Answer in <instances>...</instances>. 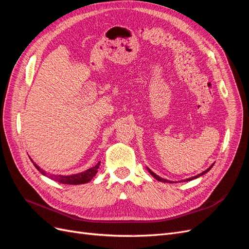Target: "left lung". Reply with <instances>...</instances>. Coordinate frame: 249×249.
I'll return each instance as SVG.
<instances>
[{"instance_id": "left-lung-1", "label": "left lung", "mask_w": 249, "mask_h": 249, "mask_svg": "<svg viewBox=\"0 0 249 249\" xmlns=\"http://www.w3.org/2000/svg\"><path fill=\"white\" fill-rule=\"evenodd\" d=\"M213 165L214 164H212V165H211V166L207 169V170H205V171H203V172H201L200 173V175H197V176H195V177H192V178H187L186 180H192V179H194V178H198V177H200V176H202V175H205V173H207L211 168H212L213 167ZM148 171H149V173H150V175H152L156 179H158V180H160V182H164V183H166V182H168V180L167 179H164V178H160L159 176H157L156 175V173H154L152 170H150V169H148ZM170 183V182H169ZM172 183V182H171Z\"/></svg>"}]
</instances>
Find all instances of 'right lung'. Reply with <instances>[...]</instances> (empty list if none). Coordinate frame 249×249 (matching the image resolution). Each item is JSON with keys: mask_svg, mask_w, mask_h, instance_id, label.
<instances>
[{"mask_svg": "<svg viewBox=\"0 0 249 249\" xmlns=\"http://www.w3.org/2000/svg\"><path fill=\"white\" fill-rule=\"evenodd\" d=\"M33 164H34V166L37 169H38L43 176L50 178L53 180H56V182H59V183H61V184H66V185H80V184L88 183L89 180H91L92 178L96 175L97 168H99V166H100V162H99V163L95 165V166L85 170L84 172L77 173V175H72V176H55V175H51V173H48L46 171H42L38 166H37L35 163H33Z\"/></svg>", "mask_w": 249, "mask_h": 249, "instance_id": "add662e5", "label": "right lung"}]
</instances>
